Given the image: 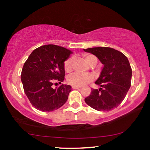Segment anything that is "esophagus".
I'll return each instance as SVG.
<instances>
[{"instance_id": "1", "label": "esophagus", "mask_w": 150, "mask_h": 150, "mask_svg": "<svg viewBox=\"0 0 150 150\" xmlns=\"http://www.w3.org/2000/svg\"><path fill=\"white\" fill-rule=\"evenodd\" d=\"M72 88L73 89H80V87H76V86H72Z\"/></svg>"}]
</instances>
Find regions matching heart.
Returning a JSON list of instances; mask_svg holds the SVG:
<instances>
[{
    "instance_id": "b5f03b06",
    "label": "heart",
    "mask_w": 150,
    "mask_h": 150,
    "mask_svg": "<svg viewBox=\"0 0 150 150\" xmlns=\"http://www.w3.org/2000/svg\"><path fill=\"white\" fill-rule=\"evenodd\" d=\"M84 58H85L86 62L89 65L93 64L95 62L97 63V59L93 55L90 54H84ZM72 61L73 58L67 59L64 63V69L66 72H70L72 69ZM93 79V75L91 74H79L74 73L71 74L67 77V83L69 85L72 86H76V87H81L89 83Z\"/></svg>"
}]
</instances>
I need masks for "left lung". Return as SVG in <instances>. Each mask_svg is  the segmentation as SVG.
<instances>
[{
    "label": "left lung",
    "mask_w": 150,
    "mask_h": 150,
    "mask_svg": "<svg viewBox=\"0 0 150 150\" xmlns=\"http://www.w3.org/2000/svg\"><path fill=\"white\" fill-rule=\"evenodd\" d=\"M98 57L104 65L93 89L85 101L93 109L109 111L117 108L126 97L131 85L132 69L127 57L120 51L108 47L83 49Z\"/></svg>",
    "instance_id": "8db88e82"
}]
</instances>
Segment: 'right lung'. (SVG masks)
Masks as SVG:
<instances>
[{"instance_id": "add662e5", "label": "right lung", "mask_w": 150, "mask_h": 150, "mask_svg": "<svg viewBox=\"0 0 150 150\" xmlns=\"http://www.w3.org/2000/svg\"><path fill=\"white\" fill-rule=\"evenodd\" d=\"M71 53L63 47L45 45L35 49L24 63L21 74L24 93L38 110L53 111L66 102L71 86L62 84L53 88L52 85L64 80V62Z\"/></svg>"}]
</instances>
